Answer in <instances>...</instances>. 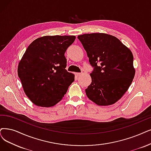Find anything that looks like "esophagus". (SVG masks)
Returning <instances> with one entry per match:
<instances>
[{
	"label": "esophagus",
	"mask_w": 151,
	"mask_h": 151,
	"mask_svg": "<svg viewBox=\"0 0 151 151\" xmlns=\"http://www.w3.org/2000/svg\"><path fill=\"white\" fill-rule=\"evenodd\" d=\"M81 74H82L81 73H76V76H77V77H78V76H80Z\"/></svg>",
	"instance_id": "esophagus-1"
}]
</instances>
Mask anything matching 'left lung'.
<instances>
[{
	"instance_id": "1",
	"label": "left lung",
	"mask_w": 151,
	"mask_h": 151,
	"mask_svg": "<svg viewBox=\"0 0 151 151\" xmlns=\"http://www.w3.org/2000/svg\"><path fill=\"white\" fill-rule=\"evenodd\" d=\"M87 52L92 83L87 97L100 106L114 104L127 91L134 79L133 55L128 47L112 35L94 33L79 35Z\"/></svg>"
}]
</instances>
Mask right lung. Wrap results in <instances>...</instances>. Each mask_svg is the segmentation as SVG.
<instances>
[{"label":"right lung","instance_id":"right-lung-1","mask_svg":"<svg viewBox=\"0 0 151 151\" xmlns=\"http://www.w3.org/2000/svg\"><path fill=\"white\" fill-rule=\"evenodd\" d=\"M75 40V36H45L28 46L18 66V76L35 105H55L74 82V75L65 69L64 53Z\"/></svg>","mask_w":151,"mask_h":151}]
</instances>
